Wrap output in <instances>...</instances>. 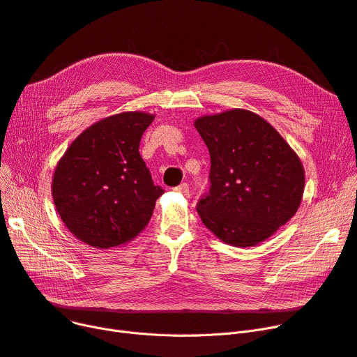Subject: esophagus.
Wrapping results in <instances>:
<instances>
[{
    "instance_id": "1",
    "label": "esophagus",
    "mask_w": 357,
    "mask_h": 357,
    "mask_svg": "<svg viewBox=\"0 0 357 357\" xmlns=\"http://www.w3.org/2000/svg\"><path fill=\"white\" fill-rule=\"evenodd\" d=\"M175 191L179 192V194H182V195H188V194H190V185L183 182V183H181L179 186H176Z\"/></svg>"
}]
</instances>
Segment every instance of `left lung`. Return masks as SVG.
<instances>
[{"instance_id": "left-lung-1", "label": "left lung", "mask_w": 357, "mask_h": 357, "mask_svg": "<svg viewBox=\"0 0 357 357\" xmlns=\"http://www.w3.org/2000/svg\"><path fill=\"white\" fill-rule=\"evenodd\" d=\"M194 126L211 158V188L197 204L204 226L230 246L265 241L301 204V160L265 119L248 109L202 116Z\"/></svg>"}]
</instances>
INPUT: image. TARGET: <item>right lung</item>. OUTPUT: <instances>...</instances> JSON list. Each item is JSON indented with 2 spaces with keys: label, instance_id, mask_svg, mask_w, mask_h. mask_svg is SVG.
<instances>
[{
  "label": "right lung",
  "instance_id": "obj_1",
  "mask_svg": "<svg viewBox=\"0 0 357 357\" xmlns=\"http://www.w3.org/2000/svg\"><path fill=\"white\" fill-rule=\"evenodd\" d=\"M155 116L126 111L89 126L56 165L52 197L66 229L97 249L117 248L147 226L163 194L139 153Z\"/></svg>",
  "mask_w": 357,
  "mask_h": 357
}]
</instances>
